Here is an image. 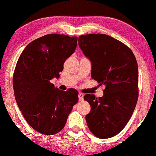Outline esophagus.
<instances>
[{"label":"esophagus","mask_w":156,"mask_h":156,"mask_svg":"<svg viewBox=\"0 0 156 156\" xmlns=\"http://www.w3.org/2000/svg\"><path fill=\"white\" fill-rule=\"evenodd\" d=\"M79 100L80 101H83V95L82 93H79Z\"/></svg>","instance_id":"obj_1"}]
</instances>
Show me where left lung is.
<instances>
[{"label":"left lung","mask_w":156,"mask_h":156,"mask_svg":"<svg viewBox=\"0 0 156 156\" xmlns=\"http://www.w3.org/2000/svg\"><path fill=\"white\" fill-rule=\"evenodd\" d=\"M78 41L91 62V77L99 86L105 87L102 97L83 96L91 105L86 121L96 137L110 138L123 129L136 107L139 96L136 58L125 44L106 34L82 35Z\"/></svg>","instance_id":"1"}]
</instances>
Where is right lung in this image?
Masks as SVG:
<instances>
[{
	"label": "right lung",
	"mask_w": 156,
	"mask_h": 156,
	"mask_svg": "<svg viewBox=\"0 0 156 156\" xmlns=\"http://www.w3.org/2000/svg\"><path fill=\"white\" fill-rule=\"evenodd\" d=\"M76 44V37L47 34L29 43L17 60L12 80L15 100L29 125L43 134L60 132L78 102L76 89L60 91L50 82L60 77Z\"/></svg>",
	"instance_id": "right-lung-1"
}]
</instances>
